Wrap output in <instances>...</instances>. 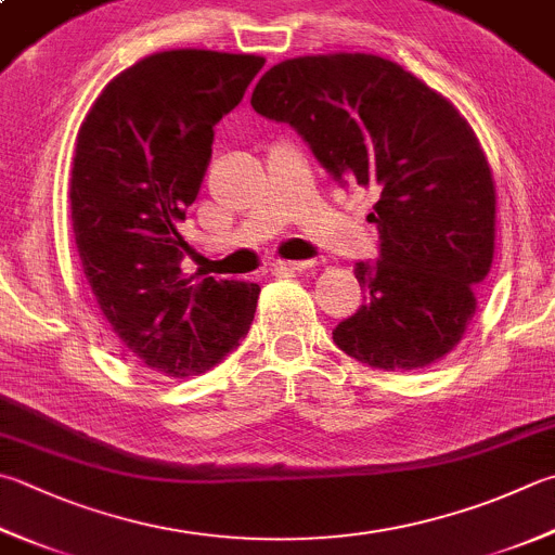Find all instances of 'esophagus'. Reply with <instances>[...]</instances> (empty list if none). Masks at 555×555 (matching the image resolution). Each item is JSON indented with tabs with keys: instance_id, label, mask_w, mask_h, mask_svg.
<instances>
[{
	"instance_id": "1",
	"label": "esophagus",
	"mask_w": 555,
	"mask_h": 555,
	"mask_svg": "<svg viewBox=\"0 0 555 555\" xmlns=\"http://www.w3.org/2000/svg\"><path fill=\"white\" fill-rule=\"evenodd\" d=\"M307 268H313V260H278V263H273V270L280 275L299 273V270H307Z\"/></svg>"
}]
</instances>
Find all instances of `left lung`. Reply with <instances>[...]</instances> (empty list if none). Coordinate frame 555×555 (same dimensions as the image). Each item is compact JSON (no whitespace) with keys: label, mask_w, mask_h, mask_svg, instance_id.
Wrapping results in <instances>:
<instances>
[{"label":"left lung","mask_w":555,"mask_h":555,"mask_svg":"<svg viewBox=\"0 0 555 555\" xmlns=\"http://www.w3.org/2000/svg\"><path fill=\"white\" fill-rule=\"evenodd\" d=\"M250 106L287 122L338 183L379 195V260L358 263L364 305L333 343L384 372L423 370L462 340L495 250L493 173L442 93L364 52L285 60Z\"/></svg>","instance_id":"obj_1"}]
</instances>
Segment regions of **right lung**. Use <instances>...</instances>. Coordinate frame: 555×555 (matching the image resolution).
Returning a JSON list of instances; mask_svg holds the SVG:
<instances>
[{"label": "right lung", "instance_id": "right-lung-1", "mask_svg": "<svg viewBox=\"0 0 555 555\" xmlns=\"http://www.w3.org/2000/svg\"><path fill=\"white\" fill-rule=\"evenodd\" d=\"M263 65L156 52L106 83L77 134L69 210L83 275L122 348L166 376L215 367L254 321L256 282L183 278L176 227L201 191L215 125Z\"/></svg>", "mask_w": 555, "mask_h": 555}]
</instances>
